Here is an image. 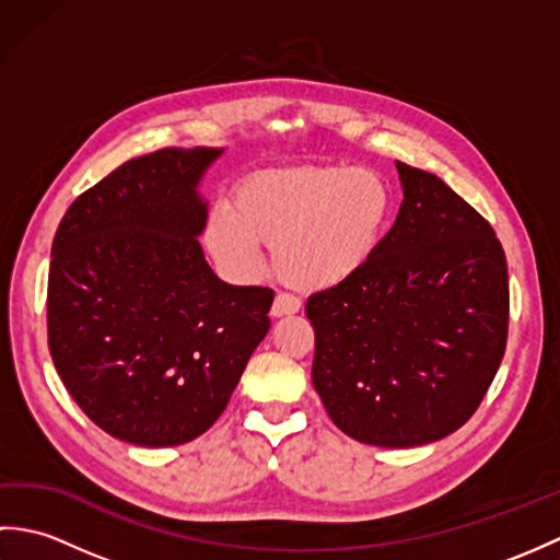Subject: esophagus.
Wrapping results in <instances>:
<instances>
[{
	"instance_id": "obj_1",
	"label": "esophagus",
	"mask_w": 560,
	"mask_h": 560,
	"mask_svg": "<svg viewBox=\"0 0 560 560\" xmlns=\"http://www.w3.org/2000/svg\"><path fill=\"white\" fill-rule=\"evenodd\" d=\"M301 311V301L295 299L291 293H277L271 305V315L273 317H287V315H295Z\"/></svg>"
}]
</instances>
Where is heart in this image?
<instances>
[{
  "instance_id": "1",
  "label": "heart",
  "mask_w": 560,
  "mask_h": 560,
  "mask_svg": "<svg viewBox=\"0 0 560 560\" xmlns=\"http://www.w3.org/2000/svg\"><path fill=\"white\" fill-rule=\"evenodd\" d=\"M392 192L373 171L301 165L247 175L213 211L205 245L233 277H253L261 245L293 289L329 291L361 273L383 243Z\"/></svg>"
}]
</instances>
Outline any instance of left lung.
Returning a JSON list of instances; mask_svg holds the SVG:
<instances>
[{"label": "left lung", "instance_id": "1", "mask_svg": "<svg viewBox=\"0 0 560 560\" xmlns=\"http://www.w3.org/2000/svg\"><path fill=\"white\" fill-rule=\"evenodd\" d=\"M401 207L368 267L313 293V385L359 443L455 433L503 361L508 265L493 229L438 175L397 161Z\"/></svg>", "mask_w": 560, "mask_h": 560}]
</instances>
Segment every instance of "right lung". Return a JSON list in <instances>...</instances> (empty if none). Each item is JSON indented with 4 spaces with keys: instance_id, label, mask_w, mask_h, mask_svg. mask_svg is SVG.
Masks as SVG:
<instances>
[{
    "instance_id": "obj_1",
    "label": "right lung",
    "mask_w": 560,
    "mask_h": 560,
    "mask_svg": "<svg viewBox=\"0 0 560 560\" xmlns=\"http://www.w3.org/2000/svg\"><path fill=\"white\" fill-rule=\"evenodd\" d=\"M225 149H161L83 192L52 241L47 337L83 413L125 443L173 447L223 413L269 331L271 289L205 259L199 185Z\"/></svg>"
}]
</instances>
